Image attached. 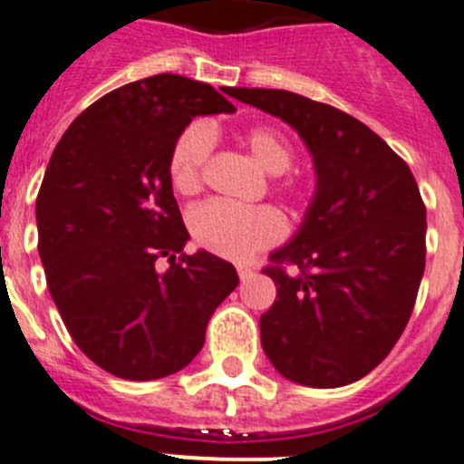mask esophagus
Here are the masks:
<instances>
[{
  "label": "esophagus",
  "instance_id": "obj_1",
  "mask_svg": "<svg viewBox=\"0 0 464 464\" xmlns=\"http://www.w3.org/2000/svg\"><path fill=\"white\" fill-rule=\"evenodd\" d=\"M237 272H239L241 281H248V278H251L253 274H256V269L248 267V265H237Z\"/></svg>",
  "mask_w": 464,
  "mask_h": 464
}]
</instances>
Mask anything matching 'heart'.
Here are the masks:
<instances>
[{
	"instance_id": "b5f03b06",
	"label": "heart",
	"mask_w": 464,
	"mask_h": 464,
	"mask_svg": "<svg viewBox=\"0 0 464 464\" xmlns=\"http://www.w3.org/2000/svg\"><path fill=\"white\" fill-rule=\"evenodd\" d=\"M239 141L265 171L274 174V190L295 204L314 195V183L304 174L290 171L295 160L293 143L269 125L246 127ZM213 137L207 125H190L176 139L169 155V181L176 192L195 195L204 186ZM188 227L197 246L229 260H246L262 248L278 244L285 235V218L274 207H241L211 199L195 207L188 216Z\"/></svg>"
}]
</instances>
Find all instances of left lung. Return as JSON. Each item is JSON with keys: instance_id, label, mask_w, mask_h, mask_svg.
<instances>
[{"instance_id": "1", "label": "left lung", "mask_w": 464, "mask_h": 464, "mask_svg": "<svg viewBox=\"0 0 464 464\" xmlns=\"http://www.w3.org/2000/svg\"><path fill=\"white\" fill-rule=\"evenodd\" d=\"M227 94L295 127L318 176L299 232L262 269L276 285L260 315L262 348L295 383H353L391 353L416 304L428 229L416 179L379 134L334 106L288 90Z\"/></svg>"}]
</instances>
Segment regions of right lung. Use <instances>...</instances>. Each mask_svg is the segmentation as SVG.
Segmentation results:
<instances>
[{"label":"right lung","mask_w":464,"mask_h":464,"mask_svg":"<svg viewBox=\"0 0 464 464\" xmlns=\"http://www.w3.org/2000/svg\"><path fill=\"white\" fill-rule=\"evenodd\" d=\"M232 111L208 83L158 73L90 104L53 150L36 197L48 290L76 346L118 379L190 364L208 318L239 285L229 262L183 253L188 229L169 181L188 122Z\"/></svg>","instance_id":"1"}]
</instances>
